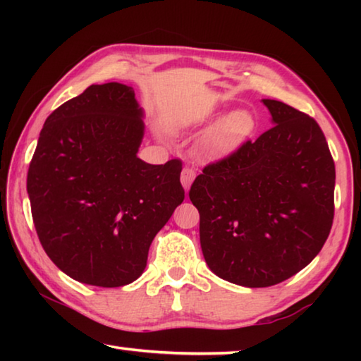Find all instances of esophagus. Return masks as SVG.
I'll use <instances>...</instances> for the list:
<instances>
[{
  "mask_svg": "<svg viewBox=\"0 0 361 361\" xmlns=\"http://www.w3.org/2000/svg\"><path fill=\"white\" fill-rule=\"evenodd\" d=\"M194 178H195V169L186 166L185 169L181 170V185H183V188L186 189V191L189 188H191Z\"/></svg>",
  "mask_w": 361,
  "mask_h": 361,
  "instance_id": "esophagus-1",
  "label": "esophagus"
}]
</instances>
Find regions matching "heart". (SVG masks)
<instances>
[{"label":"heart","mask_w":361,"mask_h":361,"mask_svg":"<svg viewBox=\"0 0 361 361\" xmlns=\"http://www.w3.org/2000/svg\"><path fill=\"white\" fill-rule=\"evenodd\" d=\"M255 129L253 116L248 111H234L218 121L204 140L205 149L215 154H224L237 148Z\"/></svg>","instance_id":"obj_1"}]
</instances>
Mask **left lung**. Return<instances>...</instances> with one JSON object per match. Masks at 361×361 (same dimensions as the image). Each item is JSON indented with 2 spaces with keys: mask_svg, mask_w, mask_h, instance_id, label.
I'll return each instance as SVG.
<instances>
[{
  "mask_svg": "<svg viewBox=\"0 0 361 361\" xmlns=\"http://www.w3.org/2000/svg\"><path fill=\"white\" fill-rule=\"evenodd\" d=\"M274 126L205 166L189 189L205 262L231 283L264 288L312 261L334 218L336 170L314 118L262 100Z\"/></svg>",
  "mask_w": 361,
  "mask_h": 361,
  "instance_id": "8db88e82",
  "label": "left lung"
}]
</instances>
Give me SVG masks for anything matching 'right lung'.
<instances>
[{
	"instance_id": "obj_1",
	"label": "right lung",
	"mask_w": 361,
	"mask_h": 361,
	"mask_svg": "<svg viewBox=\"0 0 361 361\" xmlns=\"http://www.w3.org/2000/svg\"><path fill=\"white\" fill-rule=\"evenodd\" d=\"M142 108L133 87L90 85L46 119L27 191L36 234L60 271L116 288L137 280L152 239L185 199L181 161L137 157Z\"/></svg>"
}]
</instances>
